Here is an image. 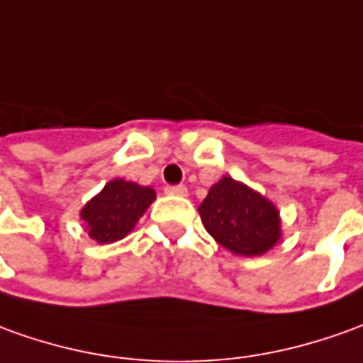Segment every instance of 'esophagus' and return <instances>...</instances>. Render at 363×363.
Listing matches in <instances>:
<instances>
[{
    "mask_svg": "<svg viewBox=\"0 0 363 363\" xmlns=\"http://www.w3.org/2000/svg\"><path fill=\"white\" fill-rule=\"evenodd\" d=\"M169 196H187V187L186 186H166L164 189Z\"/></svg>",
    "mask_w": 363,
    "mask_h": 363,
    "instance_id": "34e87169",
    "label": "esophagus"
}]
</instances>
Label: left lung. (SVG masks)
Segmentation results:
<instances>
[{
    "mask_svg": "<svg viewBox=\"0 0 363 363\" xmlns=\"http://www.w3.org/2000/svg\"><path fill=\"white\" fill-rule=\"evenodd\" d=\"M199 215L217 243L243 257L262 255L281 237L274 206L233 177H223L209 189Z\"/></svg>",
    "mask_w": 363,
    "mask_h": 363,
    "instance_id": "obj_1",
    "label": "left lung"
}]
</instances>
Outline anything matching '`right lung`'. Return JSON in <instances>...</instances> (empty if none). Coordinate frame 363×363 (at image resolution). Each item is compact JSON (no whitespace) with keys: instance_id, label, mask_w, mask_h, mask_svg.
<instances>
[{"instance_id":"add662e5","label":"right lung","mask_w":363,"mask_h":363,"mask_svg":"<svg viewBox=\"0 0 363 363\" xmlns=\"http://www.w3.org/2000/svg\"><path fill=\"white\" fill-rule=\"evenodd\" d=\"M154 189L124 179H112L81 211L89 235L99 243H114L132 231L148 206Z\"/></svg>"}]
</instances>
